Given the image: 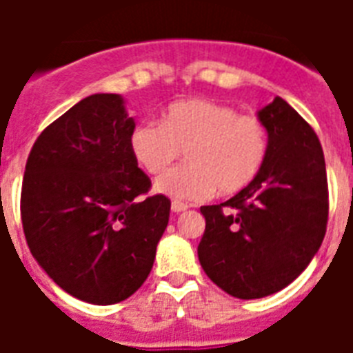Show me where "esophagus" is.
Returning <instances> with one entry per match:
<instances>
[{"mask_svg":"<svg viewBox=\"0 0 353 353\" xmlns=\"http://www.w3.org/2000/svg\"><path fill=\"white\" fill-rule=\"evenodd\" d=\"M188 209L187 203H181V201H172V210L174 212H185Z\"/></svg>","mask_w":353,"mask_h":353,"instance_id":"1","label":"esophagus"}]
</instances>
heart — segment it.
I'll return each mask as SVG.
<instances>
[{
	"instance_id": "b5f03b06",
	"label": "heart",
	"mask_w": 353,
	"mask_h": 353,
	"mask_svg": "<svg viewBox=\"0 0 353 353\" xmlns=\"http://www.w3.org/2000/svg\"><path fill=\"white\" fill-rule=\"evenodd\" d=\"M268 148L260 119L203 99L174 102L161 122H141L130 135L132 155L148 174L165 172L185 150L187 165L155 181L157 192L174 199H203L214 190L240 192L260 174Z\"/></svg>"
}]
</instances>
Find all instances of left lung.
<instances>
[{
	"label": "left lung",
	"mask_w": 353,
	"mask_h": 353,
	"mask_svg": "<svg viewBox=\"0 0 353 353\" xmlns=\"http://www.w3.org/2000/svg\"><path fill=\"white\" fill-rule=\"evenodd\" d=\"M269 148L262 170L225 203L201 207V268L236 299L290 285L323 243L328 179L317 133L280 97L258 112Z\"/></svg>",
	"instance_id": "1"
}]
</instances>
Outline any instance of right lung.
<instances>
[{"label":"right lung","mask_w":353,"mask_h":353,"mask_svg":"<svg viewBox=\"0 0 353 353\" xmlns=\"http://www.w3.org/2000/svg\"><path fill=\"white\" fill-rule=\"evenodd\" d=\"M135 122L124 99L97 93L36 139L21 185V223L41 269L69 295L108 306L148 279L170 199L130 150Z\"/></svg>","instance_id":"obj_1"}]
</instances>
